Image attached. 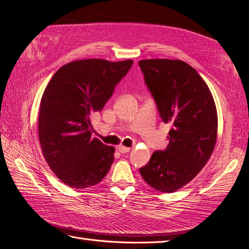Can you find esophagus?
Wrapping results in <instances>:
<instances>
[{"mask_svg":"<svg viewBox=\"0 0 249 249\" xmlns=\"http://www.w3.org/2000/svg\"><path fill=\"white\" fill-rule=\"evenodd\" d=\"M130 147H125V146H118V150H119V153H122V154H126V153H129L130 152Z\"/></svg>","mask_w":249,"mask_h":249,"instance_id":"esophagus-1","label":"esophagus"}]
</instances>
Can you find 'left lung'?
<instances>
[{
	"label": "left lung",
	"mask_w": 249,
	"mask_h": 249,
	"mask_svg": "<svg viewBox=\"0 0 249 249\" xmlns=\"http://www.w3.org/2000/svg\"><path fill=\"white\" fill-rule=\"evenodd\" d=\"M163 122L172 126L168 145L156 150L139 169L154 189L171 193L190 182L207 164L217 137V111L206 82L179 60L138 62Z\"/></svg>",
	"instance_id": "8db88e82"
}]
</instances>
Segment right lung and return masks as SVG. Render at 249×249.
Returning a JSON list of instances; mask_svg holds the SVG:
<instances>
[{"label":"right lung","mask_w":249,"mask_h":249,"mask_svg":"<svg viewBox=\"0 0 249 249\" xmlns=\"http://www.w3.org/2000/svg\"><path fill=\"white\" fill-rule=\"evenodd\" d=\"M133 63L73 61L59 69L44 90L38 118L42 154L58 178L73 189L99 184L111 168L115 149L91 137L90 120Z\"/></svg>","instance_id":"obj_1"}]
</instances>
